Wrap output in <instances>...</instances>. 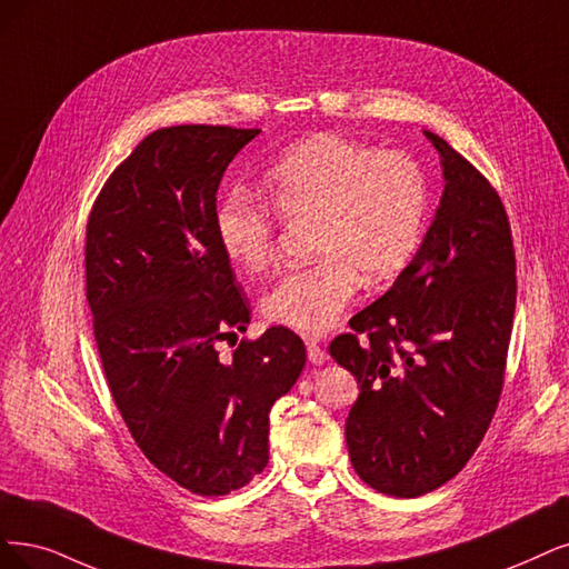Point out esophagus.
<instances>
[{"label": "esophagus", "instance_id": "obj_1", "mask_svg": "<svg viewBox=\"0 0 569 569\" xmlns=\"http://www.w3.org/2000/svg\"><path fill=\"white\" fill-rule=\"evenodd\" d=\"M307 353H309V361L313 366H321L328 361V351L323 349L319 338H307Z\"/></svg>", "mask_w": 569, "mask_h": 569}]
</instances>
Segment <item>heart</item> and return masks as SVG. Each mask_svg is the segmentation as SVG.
I'll list each match as a JSON object with an SVG mask.
<instances>
[{"instance_id": "1", "label": "heart", "mask_w": 569, "mask_h": 569, "mask_svg": "<svg viewBox=\"0 0 569 569\" xmlns=\"http://www.w3.org/2000/svg\"><path fill=\"white\" fill-rule=\"evenodd\" d=\"M267 197L234 187L216 208L220 250L239 271L258 273L277 252L279 218L309 222L317 258L273 283L264 317L319 335L359 290L396 279L422 243L429 216L427 176L410 154L375 150L321 133L292 144L267 173Z\"/></svg>"}]
</instances>
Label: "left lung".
Here are the masks:
<instances>
[{
	"label": "left lung",
	"instance_id": "1",
	"mask_svg": "<svg viewBox=\"0 0 569 569\" xmlns=\"http://www.w3.org/2000/svg\"><path fill=\"white\" fill-rule=\"evenodd\" d=\"M425 136L443 159L436 218L401 277L330 342L361 389L345 427L353 471L401 499L443 486L480 446L516 311L507 208L469 159Z\"/></svg>",
	"mask_w": 569,
	"mask_h": 569
}]
</instances>
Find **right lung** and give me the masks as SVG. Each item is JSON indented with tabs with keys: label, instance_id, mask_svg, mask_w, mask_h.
Returning a JSON list of instances; mask_svg holds the SVG:
<instances>
[{
	"label": "right lung",
	"instance_id": "obj_1",
	"mask_svg": "<svg viewBox=\"0 0 569 569\" xmlns=\"http://www.w3.org/2000/svg\"><path fill=\"white\" fill-rule=\"evenodd\" d=\"M260 129L182 123L147 136L104 180L87 222V300L119 415L180 488L220 497L269 461V410L307 361L296 332L241 340L250 302L216 237L229 161Z\"/></svg>",
	"mask_w": 569,
	"mask_h": 569
}]
</instances>
